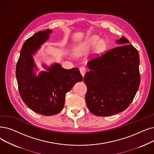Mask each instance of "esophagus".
<instances>
[{
	"label": "esophagus",
	"instance_id": "34e87169",
	"mask_svg": "<svg viewBox=\"0 0 154 154\" xmlns=\"http://www.w3.org/2000/svg\"><path fill=\"white\" fill-rule=\"evenodd\" d=\"M79 70H80V72H81V73L82 76L84 77V75H85V73H86V71H87L86 69H85V67H83V66H82V67L80 68Z\"/></svg>",
	"mask_w": 154,
	"mask_h": 154
}]
</instances>
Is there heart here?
I'll return each mask as SVG.
<instances>
[{"instance_id": "b5f03b06", "label": "heart", "mask_w": 154, "mask_h": 154, "mask_svg": "<svg viewBox=\"0 0 154 154\" xmlns=\"http://www.w3.org/2000/svg\"><path fill=\"white\" fill-rule=\"evenodd\" d=\"M94 47L97 53H102L106 47V42L103 39H100L97 35H93L76 45L73 49V53L76 56H80L88 53Z\"/></svg>"}]
</instances>
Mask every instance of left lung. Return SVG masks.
Listing matches in <instances>:
<instances>
[{
	"instance_id": "left-lung-1",
	"label": "left lung",
	"mask_w": 154,
	"mask_h": 154,
	"mask_svg": "<svg viewBox=\"0 0 154 154\" xmlns=\"http://www.w3.org/2000/svg\"><path fill=\"white\" fill-rule=\"evenodd\" d=\"M116 42L118 46L88 63L90 71L84 78L88 88L85 102L96 116H108L123 111L139 88L138 51L124 36Z\"/></svg>"
}]
</instances>
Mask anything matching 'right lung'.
<instances>
[{
	"mask_svg": "<svg viewBox=\"0 0 154 154\" xmlns=\"http://www.w3.org/2000/svg\"><path fill=\"white\" fill-rule=\"evenodd\" d=\"M49 29L39 31L23 44L17 63L16 75L20 96L23 102L33 111L51 116L63 108L65 94L83 77L78 68L63 69L60 63L50 66L43 63L45 70H39L33 55L50 38Z\"/></svg>",
	"mask_w": 154,
	"mask_h": 154,
	"instance_id": "right-lung-1",
	"label": "right lung"
}]
</instances>
